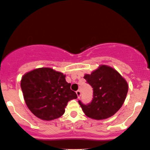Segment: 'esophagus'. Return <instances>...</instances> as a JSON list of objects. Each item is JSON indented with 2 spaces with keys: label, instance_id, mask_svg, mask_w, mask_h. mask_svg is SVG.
Listing matches in <instances>:
<instances>
[{
  "label": "esophagus",
  "instance_id": "1",
  "mask_svg": "<svg viewBox=\"0 0 150 150\" xmlns=\"http://www.w3.org/2000/svg\"><path fill=\"white\" fill-rule=\"evenodd\" d=\"M76 95H77V97H78V98L79 97H80V96H81V91L80 90H77L76 92Z\"/></svg>",
  "mask_w": 150,
  "mask_h": 150
}]
</instances>
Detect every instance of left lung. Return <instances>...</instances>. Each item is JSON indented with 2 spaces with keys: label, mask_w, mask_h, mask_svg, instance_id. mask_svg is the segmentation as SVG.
<instances>
[{
  "label": "left lung",
  "mask_w": 150,
  "mask_h": 150,
  "mask_svg": "<svg viewBox=\"0 0 150 150\" xmlns=\"http://www.w3.org/2000/svg\"><path fill=\"white\" fill-rule=\"evenodd\" d=\"M84 79L93 88L92 102L85 105L79 101L88 117L101 120L110 117L121 108L128 92V83L117 70L101 64Z\"/></svg>",
  "instance_id": "8db88e82"
}]
</instances>
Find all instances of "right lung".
<instances>
[{
	"label": "right lung",
	"instance_id": "right-lung-1",
	"mask_svg": "<svg viewBox=\"0 0 150 150\" xmlns=\"http://www.w3.org/2000/svg\"><path fill=\"white\" fill-rule=\"evenodd\" d=\"M66 75L49 67L35 69L22 76L21 88L28 108L42 120H55L65 112L68 101L77 98Z\"/></svg>",
	"mask_w": 150,
	"mask_h": 150
}]
</instances>
